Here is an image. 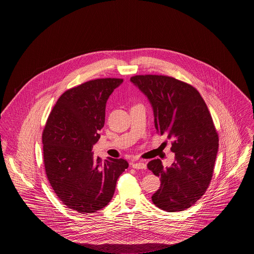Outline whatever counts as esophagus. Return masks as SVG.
I'll return each instance as SVG.
<instances>
[{
    "label": "esophagus",
    "instance_id": "esophagus-1",
    "mask_svg": "<svg viewBox=\"0 0 254 254\" xmlns=\"http://www.w3.org/2000/svg\"><path fill=\"white\" fill-rule=\"evenodd\" d=\"M132 168L136 169H146V164L143 162H137L132 164Z\"/></svg>",
    "mask_w": 254,
    "mask_h": 254
}]
</instances>
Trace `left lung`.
Returning <instances> with one entry per match:
<instances>
[{
	"label": "left lung",
	"instance_id": "1",
	"mask_svg": "<svg viewBox=\"0 0 254 254\" xmlns=\"http://www.w3.org/2000/svg\"><path fill=\"white\" fill-rule=\"evenodd\" d=\"M130 81L149 100L157 133L172 140L175 153L170 168L160 159L147 164L161 180L152 202L168 212L185 210L205 194L213 175L219 138L211 115L199 91L173 77L135 75Z\"/></svg>",
	"mask_w": 254,
	"mask_h": 254
}]
</instances>
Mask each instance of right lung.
<instances>
[{
    "mask_svg": "<svg viewBox=\"0 0 254 254\" xmlns=\"http://www.w3.org/2000/svg\"><path fill=\"white\" fill-rule=\"evenodd\" d=\"M123 83L101 78L64 91L43 131V152L49 184L68 208L93 213L109 204L116 183L128 168L124 159L94 158L92 147L105 125L106 104Z\"/></svg>",
    "mask_w": 254,
    "mask_h": 254,
    "instance_id": "obj_1",
    "label": "right lung"
}]
</instances>
